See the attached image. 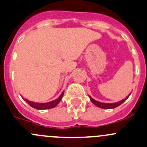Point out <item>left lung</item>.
<instances>
[{
  "label": "left lung",
  "instance_id": "obj_1",
  "mask_svg": "<svg viewBox=\"0 0 147 147\" xmlns=\"http://www.w3.org/2000/svg\"><path fill=\"white\" fill-rule=\"evenodd\" d=\"M131 93L129 94V95L127 96L126 97V98H125L124 99L121 100L120 101H118V102H115V103H101V102H99V101H96V100H94L93 98H92V97L90 96L89 95V98H90V100L92 102V103H94L95 106H96L98 108H101V109H115V108L118 107V106H120V105H121L122 103H123L125 101H126L128 97L129 96V95H130Z\"/></svg>",
  "mask_w": 147,
  "mask_h": 147
}]
</instances>
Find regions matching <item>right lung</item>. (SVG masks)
Masks as SVG:
<instances>
[{
  "mask_svg": "<svg viewBox=\"0 0 147 147\" xmlns=\"http://www.w3.org/2000/svg\"><path fill=\"white\" fill-rule=\"evenodd\" d=\"M63 94H64V91L62 92V94L60 95V96L58 98H56L55 100L51 101L50 102H46V103H37V102H34V101H30L27 99H24L22 97L24 101H26L27 103L30 106H32L34 109H36L37 110H44V109H53V108L55 107L58 103H60V101H61L62 98L63 96Z\"/></svg>",
  "mask_w": 147,
  "mask_h": 147,
  "instance_id": "right-lung-1",
  "label": "right lung"
}]
</instances>
